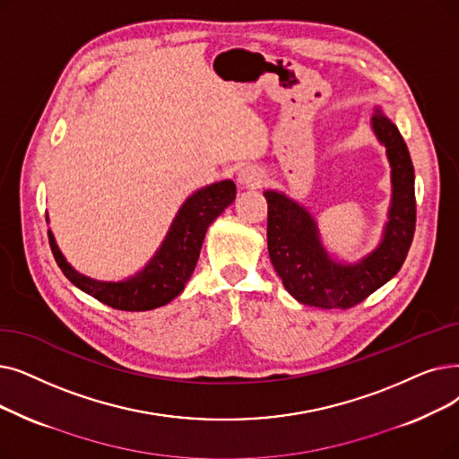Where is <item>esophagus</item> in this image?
Masks as SVG:
<instances>
[{
	"instance_id": "1",
	"label": "esophagus",
	"mask_w": 459,
	"mask_h": 459,
	"mask_svg": "<svg viewBox=\"0 0 459 459\" xmlns=\"http://www.w3.org/2000/svg\"><path fill=\"white\" fill-rule=\"evenodd\" d=\"M263 172L258 170L256 167H246L240 176H238V182H240V186L244 187H258L263 184Z\"/></svg>"
}]
</instances>
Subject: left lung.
<instances>
[{
	"mask_svg": "<svg viewBox=\"0 0 459 459\" xmlns=\"http://www.w3.org/2000/svg\"><path fill=\"white\" fill-rule=\"evenodd\" d=\"M373 129L392 165V208L385 238L371 255L352 266L337 264L318 240L306 208L281 193L266 191L268 253L283 287L298 302L325 309H349L400 272L416 229L414 169L403 136L377 108Z\"/></svg>",
	"mask_w": 459,
	"mask_h": 459,
	"instance_id": "obj_1",
	"label": "left lung"
}]
</instances>
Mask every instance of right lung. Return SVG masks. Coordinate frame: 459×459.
<instances>
[{
  "label": "right lung",
  "instance_id": "right-lung-1",
  "mask_svg": "<svg viewBox=\"0 0 459 459\" xmlns=\"http://www.w3.org/2000/svg\"><path fill=\"white\" fill-rule=\"evenodd\" d=\"M234 198L236 186L232 180L212 184L191 195L178 212L163 246L159 247L148 266L127 281L105 283L78 273L59 253L54 236L48 230L50 249L69 281L93 296L95 300L122 311L155 309L169 304L184 290L201 255L208 227L232 204Z\"/></svg>",
  "mask_w": 459,
  "mask_h": 459
}]
</instances>
